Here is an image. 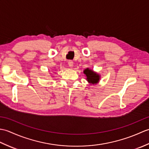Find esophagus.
Returning a JSON list of instances; mask_svg holds the SVG:
<instances>
[{"instance_id":"34e87169","label":"esophagus","mask_w":149,"mask_h":149,"mask_svg":"<svg viewBox=\"0 0 149 149\" xmlns=\"http://www.w3.org/2000/svg\"><path fill=\"white\" fill-rule=\"evenodd\" d=\"M68 65L69 67L72 68L73 66H74V62H73L72 61H71V60H70V61H68Z\"/></svg>"}]
</instances>
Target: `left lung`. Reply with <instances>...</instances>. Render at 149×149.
I'll return each instance as SVG.
<instances>
[{
	"mask_svg": "<svg viewBox=\"0 0 149 149\" xmlns=\"http://www.w3.org/2000/svg\"><path fill=\"white\" fill-rule=\"evenodd\" d=\"M84 75H86V79L88 82V83L91 84H97L99 83L100 79V75L97 74L96 72H94L93 70L89 68L84 69L83 72Z\"/></svg>",
	"mask_w": 149,
	"mask_h": 149,
	"instance_id": "left-lung-1",
	"label": "left lung"
}]
</instances>
